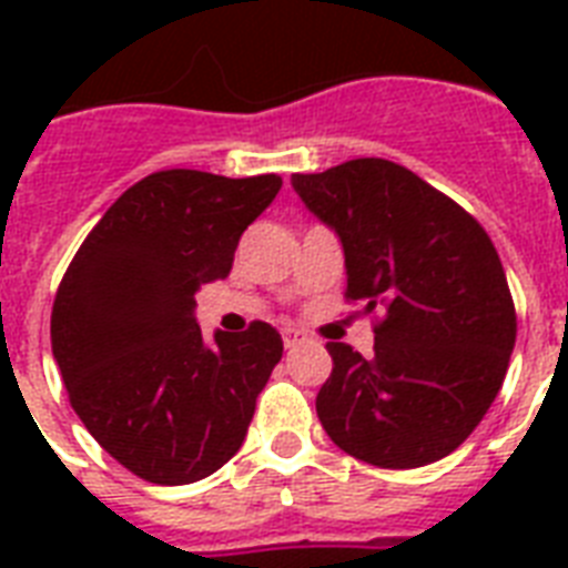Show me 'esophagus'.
I'll return each instance as SVG.
<instances>
[{
    "mask_svg": "<svg viewBox=\"0 0 568 568\" xmlns=\"http://www.w3.org/2000/svg\"><path fill=\"white\" fill-rule=\"evenodd\" d=\"M306 342V336H303L301 329H294V327H283V345L292 351V347L303 345Z\"/></svg>",
    "mask_w": 568,
    "mask_h": 568,
    "instance_id": "esophagus-1",
    "label": "esophagus"
}]
</instances>
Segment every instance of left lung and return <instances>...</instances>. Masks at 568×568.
<instances>
[{"instance_id":"left-lung-1","label":"left lung","mask_w":568,"mask_h":568,"mask_svg":"<svg viewBox=\"0 0 568 568\" xmlns=\"http://www.w3.org/2000/svg\"><path fill=\"white\" fill-rule=\"evenodd\" d=\"M294 191L345 247L347 303L383 312L374 356L329 342L315 397L351 457L418 468L471 436L504 383L516 306L486 230L450 196L386 159L294 173Z\"/></svg>"}]
</instances>
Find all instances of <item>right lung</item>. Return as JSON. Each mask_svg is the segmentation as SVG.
Here are the masks:
<instances>
[{
	"label": "right lung",
	"instance_id": "obj_1",
	"mask_svg": "<svg viewBox=\"0 0 568 568\" xmlns=\"http://www.w3.org/2000/svg\"><path fill=\"white\" fill-rule=\"evenodd\" d=\"M280 185L276 173H150L102 214L58 285L49 333L70 406L141 480H203L247 436L283 338L253 321L205 345L194 294L230 274L241 232Z\"/></svg>",
	"mask_w": 568,
	"mask_h": 568
}]
</instances>
